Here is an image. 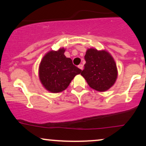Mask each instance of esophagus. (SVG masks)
Returning a JSON list of instances; mask_svg holds the SVG:
<instances>
[{
  "label": "esophagus",
  "mask_w": 146,
  "mask_h": 146,
  "mask_svg": "<svg viewBox=\"0 0 146 146\" xmlns=\"http://www.w3.org/2000/svg\"><path fill=\"white\" fill-rule=\"evenodd\" d=\"M78 68L80 70H82V69H83V66H82V64H80V65H78Z\"/></svg>",
  "instance_id": "34e87169"
}]
</instances>
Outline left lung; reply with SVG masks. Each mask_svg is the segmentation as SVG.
I'll return each mask as SVG.
<instances>
[{"label": "left lung", "mask_w": 146, "mask_h": 146, "mask_svg": "<svg viewBox=\"0 0 146 146\" xmlns=\"http://www.w3.org/2000/svg\"><path fill=\"white\" fill-rule=\"evenodd\" d=\"M86 64L80 74L89 86L100 92L112 87L118 76V70L114 58L106 50L88 48L84 55Z\"/></svg>", "instance_id": "1"}]
</instances>
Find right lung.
I'll list each match as a JSON object with an SVG mask.
<instances>
[{"label":"right lung","mask_w":146,"mask_h":146,"mask_svg":"<svg viewBox=\"0 0 146 146\" xmlns=\"http://www.w3.org/2000/svg\"><path fill=\"white\" fill-rule=\"evenodd\" d=\"M64 48L50 51L42 57L38 68V77L44 89L51 93H60L68 88L73 78L82 70L65 56Z\"/></svg>","instance_id":"add662e5"}]
</instances>
